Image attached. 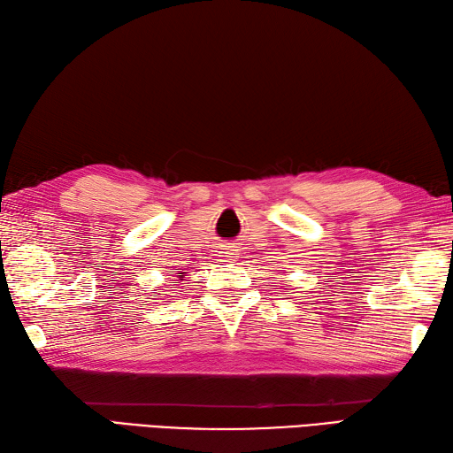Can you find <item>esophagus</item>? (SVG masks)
Returning a JSON list of instances; mask_svg holds the SVG:
<instances>
[{"label":"esophagus","mask_w":453,"mask_h":453,"mask_svg":"<svg viewBox=\"0 0 453 453\" xmlns=\"http://www.w3.org/2000/svg\"><path fill=\"white\" fill-rule=\"evenodd\" d=\"M217 253L219 257H223V261H234V257H238V250L234 246H220Z\"/></svg>","instance_id":"obj_1"}]
</instances>
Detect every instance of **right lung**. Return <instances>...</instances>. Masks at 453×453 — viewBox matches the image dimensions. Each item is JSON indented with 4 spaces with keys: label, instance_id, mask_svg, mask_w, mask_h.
Segmentation results:
<instances>
[{
    "label": "right lung",
    "instance_id": "1",
    "mask_svg": "<svg viewBox=\"0 0 453 453\" xmlns=\"http://www.w3.org/2000/svg\"><path fill=\"white\" fill-rule=\"evenodd\" d=\"M179 277H182V273H179Z\"/></svg>",
    "mask_w": 453,
    "mask_h": 453
}]
</instances>
